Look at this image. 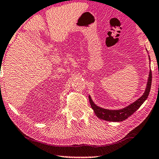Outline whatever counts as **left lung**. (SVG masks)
<instances>
[{
    "mask_svg": "<svg viewBox=\"0 0 159 159\" xmlns=\"http://www.w3.org/2000/svg\"><path fill=\"white\" fill-rule=\"evenodd\" d=\"M147 51V50H146ZM148 52V51H147ZM149 60L150 56L148 55ZM151 63V62H150ZM152 82V72L151 70L149 71L148 78V82L146 84V88H145V92L143 93L142 96L137 99L133 103H130L129 105L126 106L125 108H120V109H108V108H101L100 106H97L94 102L93 101L90 95H89V101H90L91 107L94 111L95 115L99 119H103V120L108 121H122L125 119H127L128 117L133 114L141 105L144 103L145 100L147 99L150 90H151Z\"/></svg>",
    "mask_w": 159,
    "mask_h": 159,
    "instance_id": "1",
    "label": "left lung"
}]
</instances>
